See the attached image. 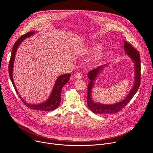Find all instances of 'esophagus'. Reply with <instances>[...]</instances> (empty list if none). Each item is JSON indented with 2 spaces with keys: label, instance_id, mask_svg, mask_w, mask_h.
Segmentation results:
<instances>
[{
  "label": "esophagus",
  "instance_id": "1",
  "mask_svg": "<svg viewBox=\"0 0 153 153\" xmlns=\"http://www.w3.org/2000/svg\"><path fill=\"white\" fill-rule=\"evenodd\" d=\"M74 77L76 79H81L82 77V74L81 73H76L74 74Z\"/></svg>",
  "mask_w": 153,
  "mask_h": 153
}]
</instances>
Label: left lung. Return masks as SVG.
Returning <instances> with one entry per match:
<instances>
[{"label": "left lung", "mask_w": 153, "mask_h": 153, "mask_svg": "<svg viewBox=\"0 0 153 153\" xmlns=\"http://www.w3.org/2000/svg\"><path fill=\"white\" fill-rule=\"evenodd\" d=\"M124 50L125 53L129 56L134 62L135 65V82L133 88L131 90L126 98L117 103L113 105H103L97 103H94L91 99V90L94 85V80L96 76L103 69L104 66H100L90 71L88 74V78L90 80V82L88 85V96H87V103L88 106L94 113L102 114H111L118 113L122 109H123L133 97L136 93L140 84V54L137 50H136L130 43L126 41H124Z\"/></svg>", "instance_id": "1"}]
</instances>
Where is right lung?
<instances>
[{"label":"right lung","mask_w":153,"mask_h":153,"mask_svg":"<svg viewBox=\"0 0 153 153\" xmlns=\"http://www.w3.org/2000/svg\"><path fill=\"white\" fill-rule=\"evenodd\" d=\"M34 33V31L31 32H28L27 33L24 34L23 36H22L20 37H19L17 41L15 42L13 47L12 49V52H11V55L9 62V65H8V72H9V75L10 79L12 82V83L14 86V88L16 90V92L18 93V91L16 88L13 78V64H14V57H15V54L17 51V49L19 47V45L20 44V43L22 42L25 38L29 37L31 36L32 34ZM71 74H65L63 75H61L59 76L57 79L56 80V82L55 83L53 89V91L51 92V94L49 97V99L45 102L44 103H42L38 105H34V104H29L26 103L24 100L20 96L19 97L21 99V100L22 101V102L29 108L32 109V110H38V111H53L55 109H56L61 101V91L63 87V86L66 84L70 80Z\"/></svg>","instance_id":"right-lung-1"}]
</instances>
